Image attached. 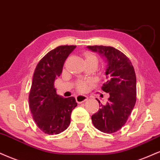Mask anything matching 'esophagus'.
<instances>
[{"label": "esophagus", "instance_id": "34e87169", "mask_svg": "<svg viewBox=\"0 0 160 160\" xmlns=\"http://www.w3.org/2000/svg\"><path fill=\"white\" fill-rule=\"evenodd\" d=\"M75 98H76V101L78 103H81L82 102L86 101V100H88V97L86 95H77L76 97H75Z\"/></svg>", "mask_w": 160, "mask_h": 160}]
</instances>
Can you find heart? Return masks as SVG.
<instances>
[{
	"mask_svg": "<svg viewBox=\"0 0 160 160\" xmlns=\"http://www.w3.org/2000/svg\"><path fill=\"white\" fill-rule=\"evenodd\" d=\"M86 60H95L98 62V59L96 57L95 55H94L93 53H87L86 54ZM88 84L86 81H80L78 82V85H77V87L80 91H84L87 88Z\"/></svg>",
	"mask_w": 160,
	"mask_h": 160,
	"instance_id": "1",
	"label": "heart"
}]
</instances>
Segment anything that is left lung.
Here are the masks:
<instances>
[{
	"label": "left lung",
	"instance_id": "obj_1",
	"mask_svg": "<svg viewBox=\"0 0 160 160\" xmlns=\"http://www.w3.org/2000/svg\"><path fill=\"white\" fill-rule=\"evenodd\" d=\"M92 51L104 57L107 62V82L101 88L109 94L108 102L92 116L94 126L100 131L112 133L128 121L136 104V77L131 62L122 52L110 46H87Z\"/></svg>",
	"mask_w": 160,
	"mask_h": 160
}]
</instances>
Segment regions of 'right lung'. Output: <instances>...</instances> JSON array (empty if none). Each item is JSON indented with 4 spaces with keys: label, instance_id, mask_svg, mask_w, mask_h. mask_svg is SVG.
<instances>
[{
    "label": "right lung",
    "instance_id": "add662e5",
    "mask_svg": "<svg viewBox=\"0 0 160 160\" xmlns=\"http://www.w3.org/2000/svg\"><path fill=\"white\" fill-rule=\"evenodd\" d=\"M75 48L62 45L52 50L38 62L33 74L29 107L38 128L49 135L59 134L68 128L72 112L78 106L74 97H61L54 88L65 59Z\"/></svg>",
    "mask_w": 160,
    "mask_h": 160
}]
</instances>
